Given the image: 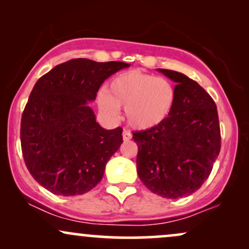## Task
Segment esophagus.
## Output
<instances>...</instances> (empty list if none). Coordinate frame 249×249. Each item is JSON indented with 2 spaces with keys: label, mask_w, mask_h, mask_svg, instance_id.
I'll return each instance as SVG.
<instances>
[{
  "label": "esophagus",
  "mask_w": 249,
  "mask_h": 249,
  "mask_svg": "<svg viewBox=\"0 0 249 249\" xmlns=\"http://www.w3.org/2000/svg\"><path fill=\"white\" fill-rule=\"evenodd\" d=\"M131 138H132V134L130 133V131H127V130H124V131H123V139H124L125 142H126V141H130Z\"/></svg>",
  "instance_id": "esophagus-1"
}]
</instances>
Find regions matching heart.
Wrapping results in <instances>:
<instances>
[{"label":"heart","instance_id":"obj_1","mask_svg":"<svg viewBox=\"0 0 249 249\" xmlns=\"http://www.w3.org/2000/svg\"><path fill=\"white\" fill-rule=\"evenodd\" d=\"M177 101L173 83L138 70L121 73L108 84L107 91H99L97 104L110 121L119 118L124 107L125 118L137 130H148L160 125L172 112Z\"/></svg>","mask_w":249,"mask_h":249}]
</instances>
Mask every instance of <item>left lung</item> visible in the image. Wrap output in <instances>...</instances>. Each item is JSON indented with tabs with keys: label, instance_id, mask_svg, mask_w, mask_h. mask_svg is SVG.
<instances>
[{
	"label": "left lung",
	"instance_id": "1",
	"mask_svg": "<svg viewBox=\"0 0 249 249\" xmlns=\"http://www.w3.org/2000/svg\"><path fill=\"white\" fill-rule=\"evenodd\" d=\"M176 83L177 101L162 124L133 133L137 172L151 192L167 199L187 196L212 172L221 146L216 105L193 79L158 69Z\"/></svg>",
	"mask_w": 249,
	"mask_h": 249
}]
</instances>
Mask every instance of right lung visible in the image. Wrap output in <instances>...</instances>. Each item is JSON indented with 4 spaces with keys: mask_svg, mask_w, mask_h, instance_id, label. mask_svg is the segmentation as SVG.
Listing matches in <instances>:
<instances>
[{
    "mask_svg": "<svg viewBox=\"0 0 249 249\" xmlns=\"http://www.w3.org/2000/svg\"><path fill=\"white\" fill-rule=\"evenodd\" d=\"M130 64L75 58L56 65L36 82L21 121L28 170L57 196H81L101 181L108 159L123 142V128L105 130L89 102L101 85Z\"/></svg>",
    "mask_w": 249,
    "mask_h": 249,
    "instance_id": "add662e5",
    "label": "right lung"
}]
</instances>
